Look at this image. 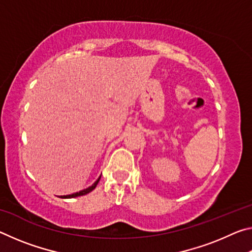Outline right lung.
Here are the masks:
<instances>
[{
    "label": "right lung",
    "instance_id": "1",
    "mask_svg": "<svg viewBox=\"0 0 252 252\" xmlns=\"http://www.w3.org/2000/svg\"><path fill=\"white\" fill-rule=\"evenodd\" d=\"M100 179H101V177L97 179V180L93 183V185L91 186V187H89L88 189H84V190H82V191H80V192H76V193H73V194H69V195H61V198H75V197H80V195H84V194H87V193H89V192H91V191L93 190V189H95V187L97 186V183H99V181H100Z\"/></svg>",
    "mask_w": 252,
    "mask_h": 252
}]
</instances>
